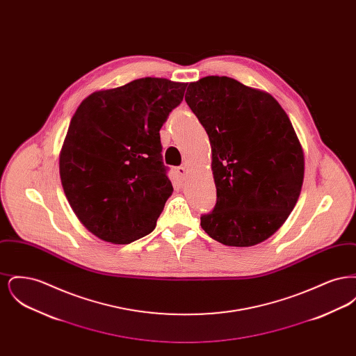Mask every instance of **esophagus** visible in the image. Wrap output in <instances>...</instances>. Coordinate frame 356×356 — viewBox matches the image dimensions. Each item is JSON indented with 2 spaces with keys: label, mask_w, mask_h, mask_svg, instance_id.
Returning a JSON list of instances; mask_svg holds the SVG:
<instances>
[{
  "label": "esophagus",
  "mask_w": 356,
  "mask_h": 356,
  "mask_svg": "<svg viewBox=\"0 0 356 356\" xmlns=\"http://www.w3.org/2000/svg\"><path fill=\"white\" fill-rule=\"evenodd\" d=\"M177 173L180 175V177H181V179H186V175H188V170H186V167H183V165H181V167H179V168H177Z\"/></svg>",
  "instance_id": "esophagus-1"
}]
</instances>
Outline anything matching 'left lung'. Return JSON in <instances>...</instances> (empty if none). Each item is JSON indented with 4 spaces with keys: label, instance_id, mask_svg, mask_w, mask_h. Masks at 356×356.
<instances>
[{
    "label": "left lung",
    "instance_id": "left-lung-1",
    "mask_svg": "<svg viewBox=\"0 0 356 356\" xmlns=\"http://www.w3.org/2000/svg\"><path fill=\"white\" fill-rule=\"evenodd\" d=\"M186 102L212 148L216 205L200 218L225 245L251 247L273 235L299 199L305 154L271 95L227 76L188 85Z\"/></svg>",
    "mask_w": 356,
    "mask_h": 356
}]
</instances>
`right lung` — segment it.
<instances>
[{"label":"right lung","mask_w":356,"mask_h":356,"mask_svg":"<svg viewBox=\"0 0 356 356\" xmlns=\"http://www.w3.org/2000/svg\"><path fill=\"white\" fill-rule=\"evenodd\" d=\"M186 84L145 77L95 92L70 120L60 153L69 204L88 231L129 244L151 234L173 186L160 129Z\"/></svg>","instance_id":"obj_1"}]
</instances>
